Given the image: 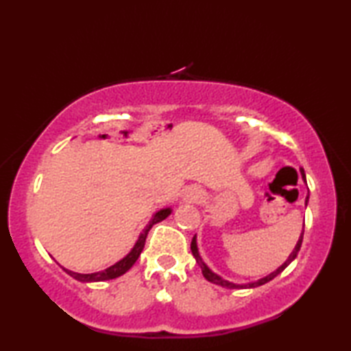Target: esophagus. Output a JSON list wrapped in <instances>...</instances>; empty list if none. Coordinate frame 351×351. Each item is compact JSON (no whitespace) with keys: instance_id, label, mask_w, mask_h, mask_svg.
<instances>
[{"instance_id":"1","label":"esophagus","mask_w":351,"mask_h":351,"mask_svg":"<svg viewBox=\"0 0 351 351\" xmlns=\"http://www.w3.org/2000/svg\"><path fill=\"white\" fill-rule=\"evenodd\" d=\"M203 198V192L198 187H187L184 190V201L187 203H198Z\"/></svg>"}]
</instances>
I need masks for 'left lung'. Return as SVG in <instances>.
I'll list each match as a JSON object with an SVG mask.
<instances>
[{"instance_id":"8db88e82","label":"left lung","mask_w":351,"mask_h":351,"mask_svg":"<svg viewBox=\"0 0 351 351\" xmlns=\"http://www.w3.org/2000/svg\"><path fill=\"white\" fill-rule=\"evenodd\" d=\"M300 173H302V180L306 181L305 171L302 170ZM308 199H310V197L305 198V206L308 204ZM304 226H305V224H304ZM302 240H304V229H302L300 237H299V240H297V245H295V247H294V251L289 254V257L287 258V261H285V263H283L282 266H278V268H277L274 272H271V274H268L266 277L258 278V280H255V282H249V283H234V282L226 280V278H223V277H219L218 274H215V272H213V271L209 268V266H207V265L204 263L203 258H201V255H199V252H198V245H197V235H195L193 239H192V245H190V249H192L193 257H195V260H197V263L199 265L201 271H203V276L206 277V280H209L210 283H215V285H218V287H223V288H228V289H246V288H257V287H261V285L268 283L269 280H272V278L280 274L282 271H285V268H287V266L291 263V261H293V260L297 257V254H299L300 246H302Z\"/></svg>"}]
</instances>
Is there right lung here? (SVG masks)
<instances>
[{
    "label": "right lung",
    "instance_id": "add662e5",
    "mask_svg": "<svg viewBox=\"0 0 351 351\" xmlns=\"http://www.w3.org/2000/svg\"><path fill=\"white\" fill-rule=\"evenodd\" d=\"M170 213H171L170 207H165V209H161V210H158L156 213H154L150 221H148V224L144 228V230H142V232H141L139 239H138V241H136V245L133 246L132 251H130L122 260H119L117 263L110 266V268H106V269H104V271L91 272V274H79V272L69 271V269H66V268H63V271L66 272V274H69L73 278H75V280L83 282V283L105 282V280H111V278L121 277L122 274H125V272L136 263V260L139 258L142 249H144V245H145V239H147L148 230H150V229L153 228V224H156V223L162 221V219L167 218V217L170 215Z\"/></svg>",
    "mask_w": 351,
    "mask_h": 351
}]
</instances>
